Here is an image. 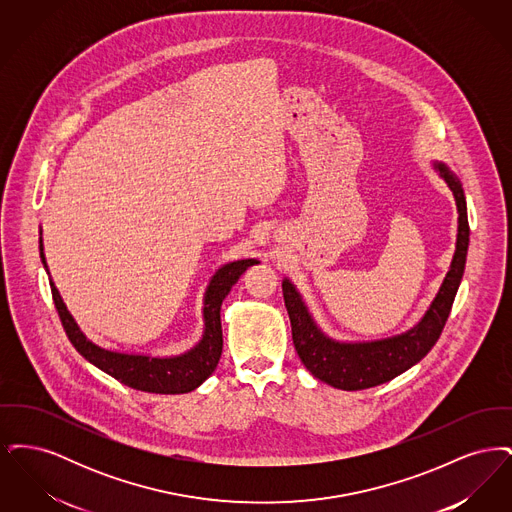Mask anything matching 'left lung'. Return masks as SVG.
<instances>
[{"instance_id":"obj_1","label":"left lung","mask_w":512,"mask_h":512,"mask_svg":"<svg viewBox=\"0 0 512 512\" xmlns=\"http://www.w3.org/2000/svg\"><path fill=\"white\" fill-rule=\"evenodd\" d=\"M432 165L453 192L457 203V244L449 272L445 274L434 301L411 330L382 340H334L318 328L307 303L303 301V295L293 286L292 280H282L284 303L292 322L295 351L307 370L332 388L357 391L390 382L428 355L447 322L451 305L463 280L470 228L466 217V197L459 176L441 161H434Z\"/></svg>"}]
</instances>
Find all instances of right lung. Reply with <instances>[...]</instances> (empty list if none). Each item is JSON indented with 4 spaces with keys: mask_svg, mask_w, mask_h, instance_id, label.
Segmentation results:
<instances>
[{
    "mask_svg": "<svg viewBox=\"0 0 512 512\" xmlns=\"http://www.w3.org/2000/svg\"><path fill=\"white\" fill-rule=\"evenodd\" d=\"M40 259L49 274L42 230H40ZM257 259H240L226 263L213 274L203 295V336L192 349L172 357H151L140 353H122L105 349L86 338L73 315L69 313L63 297L55 288L51 276L49 286L57 307L63 328L74 345V349L99 370L113 376L124 386L149 393H188L199 388L219 365L222 353V326H220V305L232 286L240 280L245 270L257 265Z\"/></svg>",
    "mask_w": 512,
    "mask_h": 512,
    "instance_id": "add662e5",
    "label": "right lung"
}]
</instances>
